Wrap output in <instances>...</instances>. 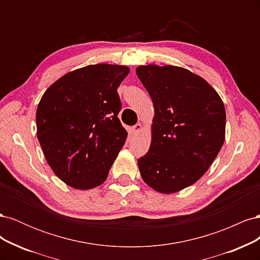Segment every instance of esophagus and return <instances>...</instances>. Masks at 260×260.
Returning a JSON list of instances; mask_svg holds the SVG:
<instances>
[{"label":"esophagus","mask_w":260,"mask_h":260,"mask_svg":"<svg viewBox=\"0 0 260 260\" xmlns=\"http://www.w3.org/2000/svg\"><path fill=\"white\" fill-rule=\"evenodd\" d=\"M141 128H142V125H141L140 123H137V124H135L132 127V129H131V132L133 133V135H137V133L141 130Z\"/></svg>","instance_id":"obj_1"}]
</instances>
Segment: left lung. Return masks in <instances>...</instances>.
<instances>
[{
    "label": "left lung",
    "mask_w": 260,
    "mask_h": 260,
    "mask_svg": "<svg viewBox=\"0 0 260 260\" xmlns=\"http://www.w3.org/2000/svg\"><path fill=\"white\" fill-rule=\"evenodd\" d=\"M137 76L153 101L152 143L138 159L144 182L164 194L195 183L224 142L225 111L218 93L190 70L139 66Z\"/></svg>",
    "instance_id": "obj_1"
}]
</instances>
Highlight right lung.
Returning <instances> with one entry per match:
<instances>
[{"label":"right lung","instance_id":"add662e5","mask_svg":"<svg viewBox=\"0 0 260 260\" xmlns=\"http://www.w3.org/2000/svg\"><path fill=\"white\" fill-rule=\"evenodd\" d=\"M129 74L98 64L62 76L38 105L37 136L46 161L61 181L89 190L106 180L128 132L118 118L117 88Z\"/></svg>","mask_w":260,"mask_h":260}]
</instances>
